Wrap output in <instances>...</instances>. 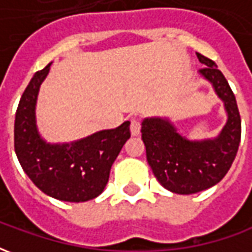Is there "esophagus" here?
Here are the masks:
<instances>
[{"instance_id":"esophagus-1","label":"esophagus","mask_w":252,"mask_h":252,"mask_svg":"<svg viewBox=\"0 0 252 252\" xmlns=\"http://www.w3.org/2000/svg\"><path fill=\"white\" fill-rule=\"evenodd\" d=\"M140 126H142V124H140L139 119H136V117L131 119V133L133 136H139L140 135Z\"/></svg>"}]
</instances>
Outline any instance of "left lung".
I'll use <instances>...</instances> for the list:
<instances>
[{"mask_svg":"<svg viewBox=\"0 0 252 252\" xmlns=\"http://www.w3.org/2000/svg\"><path fill=\"white\" fill-rule=\"evenodd\" d=\"M204 68L200 74L212 83L224 102L227 123L215 139L189 140L167 119L150 117L142 123V139L147 162L164 189L177 194H193L219 184L238 153L242 121L235 94L216 63L197 52Z\"/></svg>","mask_w":252,"mask_h":252,"instance_id":"1","label":"left lung"}]
</instances>
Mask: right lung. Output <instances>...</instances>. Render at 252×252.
Returning <instances> with one entry per match:
<instances>
[{"instance_id": "right-lung-1", "label": "right lung", "mask_w": 252, "mask_h": 252, "mask_svg": "<svg viewBox=\"0 0 252 252\" xmlns=\"http://www.w3.org/2000/svg\"><path fill=\"white\" fill-rule=\"evenodd\" d=\"M50 64L37 71L24 90L14 120V151L31 181L50 197L83 202L104 191L112 164L131 137L129 121L64 144L43 140L36 126V101Z\"/></svg>"}]
</instances>
